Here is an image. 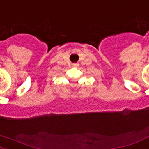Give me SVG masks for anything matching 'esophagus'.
<instances>
[{
  "label": "esophagus",
  "mask_w": 149,
  "mask_h": 149,
  "mask_svg": "<svg viewBox=\"0 0 149 149\" xmlns=\"http://www.w3.org/2000/svg\"><path fill=\"white\" fill-rule=\"evenodd\" d=\"M72 66H78V64H77V63H73V64H72Z\"/></svg>",
  "instance_id": "obj_1"
}]
</instances>
